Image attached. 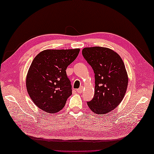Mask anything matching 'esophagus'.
Listing matches in <instances>:
<instances>
[{"instance_id": "34e87169", "label": "esophagus", "mask_w": 154, "mask_h": 154, "mask_svg": "<svg viewBox=\"0 0 154 154\" xmlns=\"http://www.w3.org/2000/svg\"><path fill=\"white\" fill-rule=\"evenodd\" d=\"M82 87H81L80 88H79V89H77V92L79 93H82Z\"/></svg>"}]
</instances>
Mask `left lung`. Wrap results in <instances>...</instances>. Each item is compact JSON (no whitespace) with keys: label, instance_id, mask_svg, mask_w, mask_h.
Masks as SVG:
<instances>
[{"label":"left lung","instance_id":"obj_1","mask_svg":"<svg viewBox=\"0 0 154 154\" xmlns=\"http://www.w3.org/2000/svg\"><path fill=\"white\" fill-rule=\"evenodd\" d=\"M82 53L95 73V95L88 106L95 114H109L125 95L128 79L125 63L108 48L86 47Z\"/></svg>","mask_w":154,"mask_h":154}]
</instances>
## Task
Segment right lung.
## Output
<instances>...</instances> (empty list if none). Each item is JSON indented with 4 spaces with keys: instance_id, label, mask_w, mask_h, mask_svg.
Returning <instances> with one entry per match:
<instances>
[{
    "instance_id": "right-lung-1",
    "label": "right lung",
    "mask_w": 154,
    "mask_h": 154,
    "mask_svg": "<svg viewBox=\"0 0 154 154\" xmlns=\"http://www.w3.org/2000/svg\"><path fill=\"white\" fill-rule=\"evenodd\" d=\"M80 52L74 49H47L35 57L26 76V88L35 105L49 114L63 108L72 94L66 70Z\"/></svg>"
}]
</instances>
